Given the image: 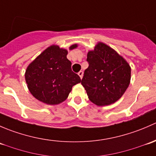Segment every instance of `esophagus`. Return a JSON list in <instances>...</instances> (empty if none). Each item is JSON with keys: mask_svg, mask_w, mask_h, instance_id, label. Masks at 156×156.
<instances>
[{"mask_svg": "<svg viewBox=\"0 0 156 156\" xmlns=\"http://www.w3.org/2000/svg\"><path fill=\"white\" fill-rule=\"evenodd\" d=\"M83 74H84V73H83V72H82V71H80V72H78V75H79V76H80V78H81H81H83Z\"/></svg>", "mask_w": 156, "mask_h": 156, "instance_id": "obj_1", "label": "esophagus"}]
</instances>
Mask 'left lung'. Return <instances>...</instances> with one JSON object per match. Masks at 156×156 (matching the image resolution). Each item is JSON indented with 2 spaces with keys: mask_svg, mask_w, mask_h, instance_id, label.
Here are the masks:
<instances>
[{
  "mask_svg": "<svg viewBox=\"0 0 156 156\" xmlns=\"http://www.w3.org/2000/svg\"><path fill=\"white\" fill-rule=\"evenodd\" d=\"M88 68L84 71L81 84L92 103L108 106L119 100L130 81V65L114 49L98 42L87 53Z\"/></svg>",
  "mask_w": 156,
  "mask_h": 156,
  "instance_id": "obj_1",
  "label": "left lung"
}]
</instances>
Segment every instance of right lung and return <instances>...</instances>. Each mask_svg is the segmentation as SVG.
<instances>
[{
	"instance_id": "1",
	"label": "right lung",
	"mask_w": 156,
	"mask_h": 156,
	"mask_svg": "<svg viewBox=\"0 0 156 156\" xmlns=\"http://www.w3.org/2000/svg\"><path fill=\"white\" fill-rule=\"evenodd\" d=\"M77 47V44H72L69 50ZM67 54L66 49L51 45L28 66L25 78L34 98L48 105L59 104L66 100L72 87L81 82L80 77L72 71Z\"/></svg>"
}]
</instances>
